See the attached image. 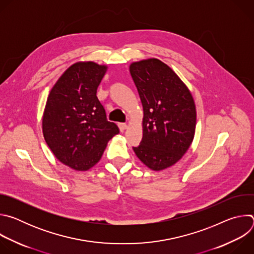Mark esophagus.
I'll return each instance as SVG.
<instances>
[{"label": "esophagus", "instance_id": "esophagus-1", "mask_svg": "<svg viewBox=\"0 0 254 254\" xmlns=\"http://www.w3.org/2000/svg\"><path fill=\"white\" fill-rule=\"evenodd\" d=\"M119 127H120V130L121 131H125L127 128V124H119Z\"/></svg>", "mask_w": 254, "mask_h": 254}]
</instances>
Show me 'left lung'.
Listing matches in <instances>:
<instances>
[{"mask_svg":"<svg viewBox=\"0 0 254 254\" xmlns=\"http://www.w3.org/2000/svg\"><path fill=\"white\" fill-rule=\"evenodd\" d=\"M129 72L143 108L142 138L133 152L148 168L165 170L182 159L193 141V96L172 68L157 58L132 62Z\"/></svg>","mask_w":254,"mask_h":254,"instance_id":"obj_1","label":"left lung"}]
</instances>
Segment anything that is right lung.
<instances>
[{
	"mask_svg": "<svg viewBox=\"0 0 254 254\" xmlns=\"http://www.w3.org/2000/svg\"><path fill=\"white\" fill-rule=\"evenodd\" d=\"M106 65L92 61L71 65L52 87L43 114L42 130L54 156L75 171L96 165L111 138L120 132L106 120L96 96Z\"/></svg>",
	"mask_w": 254,
	"mask_h": 254,
	"instance_id": "obj_1",
	"label": "right lung"
}]
</instances>
